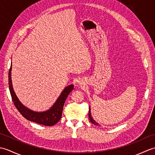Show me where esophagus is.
<instances>
[{"mask_svg":"<svg viewBox=\"0 0 155 155\" xmlns=\"http://www.w3.org/2000/svg\"><path fill=\"white\" fill-rule=\"evenodd\" d=\"M78 84L79 85V86H82V85H83V82H82V81H78Z\"/></svg>","mask_w":155,"mask_h":155,"instance_id":"obj_1","label":"esophagus"}]
</instances>
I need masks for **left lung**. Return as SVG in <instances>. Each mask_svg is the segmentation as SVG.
I'll return each mask as SVG.
<instances>
[{"label": "left lung", "mask_w": 155, "mask_h": 155, "mask_svg": "<svg viewBox=\"0 0 155 155\" xmlns=\"http://www.w3.org/2000/svg\"><path fill=\"white\" fill-rule=\"evenodd\" d=\"M88 117H89V120L92 123L95 124V125H97V126H99V124H98L96 121H95L93 118H92V116H91V108L89 107V111H88Z\"/></svg>", "instance_id": "obj_1"}]
</instances>
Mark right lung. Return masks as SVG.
<instances>
[{"label":"right lung","mask_w":155,"mask_h":155,"mask_svg":"<svg viewBox=\"0 0 155 155\" xmlns=\"http://www.w3.org/2000/svg\"><path fill=\"white\" fill-rule=\"evenodd\" d=\"M11 70L12 63L8 72V87L13 103H14L16 108L19 111V113L27 120L45 125V126H53L56 123H58L62 116V108H63L64 102L69 93L73 90V84H70L64 88V89L62 92L57 101L52 105L50 109L44 112H36L24 106L21 103V101L18 100V97H16L12 87Z\"/></svg>","instance_id":"1"}]
</instances>
